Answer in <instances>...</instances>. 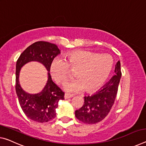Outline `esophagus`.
Masks as SVG:
<instances>
[{
	"label": "esophagus",
	"instance_id": "esophagus-1",
	"mask_svg": "<svg viewBox=\"0 0 146 146\" xmlns=\"http://www.w3.org/2000/svg\"><path fill=\"white\" fill-rule=\"evenodd\" d=\"M73 98V96L72 95H69V94H65V95H64V98L65 99H69V98Z\"/></svg>",
	"mask_w": 146,
	"mask_h": 146
}]
</instances>
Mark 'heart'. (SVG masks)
Returning a JSON list of instances; mask_svg holds the SVG:
<instances>
[{
    "mask_svg": "<svg viewBox=\"0 0 146 146\" xmlns=\"http://www.w3.org/2000/svg\"><path fill=\"white\" fill-rule=\"evenodd\" d=\"M113 60L107 54H98L84 50L69 52L65 60L56 58L50 66L52 77L57 83L64 82L69 77V69L75 70L77 79L67 82L64 89L69 93H78L86 90L93 92L99 88L110 75Z\"/></svg>",
    "mask_w": 146,
    "mask_h": 146,
    "instance_id": "1",
    "label": "heart"
}]
</instances>
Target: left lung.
Returning a JSON list of instances; mask_svg holds the SVG:
<instances>
[{
  "label": "left lung",
  "mask_w": 146,
  "mask_h": 146,
  "mask_svg": "<svg viewBox=\"0 0 146 146\" xmlns=\"http://www.w3.org/2000/svg\"><path fill=\"white\" fill-rule=\"evenodd\" d=\"M115 75L96 94L84 97L81 108L75 110V116L84 123L94 124L102 121L108 114L114 103L121 77V64L115 66Z\"/></svg>",
  "instance_id": "1"
}]
</instances>
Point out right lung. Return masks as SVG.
I'll return each mask as SVG.
<instances>
[{
	"label": "right lung",
	"mask_w": 146,
	"mask_h": 146,
	"mask_svg": "<svg viewBox=\"0 0 146 146\" xmlns=\"http://www.w3.org/2000/svg\"><path fill=\"white\" fill-rule=\"evenodd\" d=\"M60 50L56 45L47 41H37L23 51L16 62L15 91L23 112L34 121L39 123L49 121L56 115V109L60 100H64V92L52 81L50 66ZM31 61L42 63L48 70V80L45 86L38 94H29L20 86L19 73L25 64Z\"/></svg>",
	"instance_id": "1"
}]
</instances>
